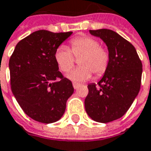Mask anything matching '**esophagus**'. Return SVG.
Returning a JSON list of instances; mask_svg holds the SVG:
<instances>
[{
	"label": "esophagus",
	"instance_id": "esophagus-1",
	"mask_svg": "<svg viewBox=\"0 0 151 151\" xmlns=\"http://www.w3.org/2000/svg\"><path fill=\"white\" fill-rule=\"evenodd\" d=\"M73 88H74V89H78V88L79 87V85H78V84H76V83H73Z\"/></svg>",
	"mask_w": 151,
	"mask_h": 151
}]
</instances>
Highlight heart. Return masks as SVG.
<instances>
[{"label":"heart","mask_w":151,"mask_h":151,"mask_svg":"<svg viewBox=\"0 0 151 151\" xmlns=\"http://www.w3.org/2000/svg\"><path fill=\"white\" fill-rule=\"evenodd\" d=\"M73 56H81L78 62L79 66L68 73L66 78L75 83L90 79L92 73L97 77L103 75L109 65V52L100 47L98 40L90 36H83L71 40V50L64 45L56 49L54 59L62 72H68L73 67Z\"/></svg>","instance_id":"1"}]
</instances>
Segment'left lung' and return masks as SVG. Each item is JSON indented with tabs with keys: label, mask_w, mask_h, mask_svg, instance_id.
I'll return each mask as SVG.
<instances>
[{
	"label": "left lung",
	"mask_w": 151,
	"mask_h": 151,
	"mask_svg": "<svg viewBox=\"0 0 151 151\" xmlns=\"http://www.w3.org/2000/svg\"><path fill=\"white\" fill-rule=\"evenodd\" d=\"M106 45L109 65L99 86L88 85L86 111L94 121L109 123L123 116L137 98L141 86L143 65L135 47L110 29L90 30Z\"/></svg>",
	"instance_id": "8db88e82"
}]
</instances>
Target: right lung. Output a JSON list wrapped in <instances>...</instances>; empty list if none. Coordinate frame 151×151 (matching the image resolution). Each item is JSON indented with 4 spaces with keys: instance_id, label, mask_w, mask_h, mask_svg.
<instances>
[{
    "instance_id": "1",
    "label": "right lung",
    "mask_w": 151,
    "mask_h": 151,
    "mask_svg": "<svg viewBox=\"0 0 151 151\" xmlns=\"http://www.w3.org/2000/svg\"><path fill=\"white\" fill-rule=\"evenodd\" d=\"M72 34L34 32L16 45L9 60L13 95L24 112L40 123L60 120L74 91L54 59L56 49Z\"/></svg>"
}]
</instances>
